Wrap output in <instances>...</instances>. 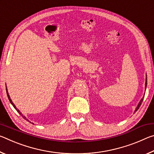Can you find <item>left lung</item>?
<instances>
[{
    "label": "left lung",
    "instance_id": "left-lung-1",
    "mask_svg": "<svg viewBox=\"0 0 154 154\" xmlns=\"http://www.w3.org/2000/svg\"><path fill=\"white\" fill-rule=\"evenodd\" d=\"M147 77V76H146ZM146 87H147V78H146V79H145V88H146ZM143 98L141 99V100H140V102H139V103L138 104V105H137V108H136V109H135V111H134V112H136L138 109H139V108L140 107V105H141V103H142V102H143Z\"/></svg>",
    "mask_w": 154,
    "mask_h": 154
}]
</instances>
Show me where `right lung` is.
I'll use <instances>...</instances> for the list:
<instances>
[{
    "mask_svg": "<svg viewBox=\"0 0 154 154\" xmlns=\"http://www.w3.org/2000/svg\"><path fill=\"white\" fill-rule=\"evenodd\" d=\"M6 91H7V96H8V98H9V101H10V103H11V105H13V106H14V107L15 109H16V111L18 112V113H19L20 115H21V116H22V117H23V118H24V119H26V120H27V121H28V122H30L29 120H28V119H26V117L25 116H23V115H22V113H21V112H20V111L19 110V109H17V108H16V106H15V105H14V103H13L12 102V100H11V98H10V96H9V93H8V91H7V88H6ZM30 123H31V122H30Z\"/></svg>",
    "mask_w": 154,
    "mask_h": 154,
    "instance_id": "obj_1",
    "label": "right lung"
}]
</instances>
